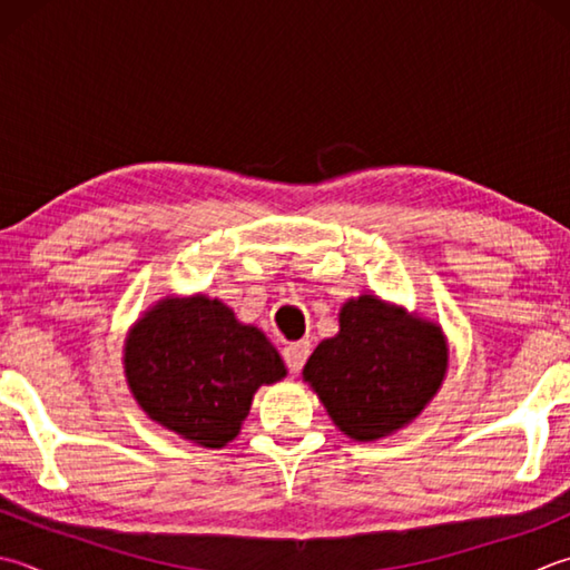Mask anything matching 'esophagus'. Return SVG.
Masks as SVG:
<instances>
[{
	"label": "esophagus",
	"mask_w": 570,
	"mask_h": 570,
	"mask_svg": "<svg viewBox=\"0 0 570 570\" xmlns=\"http://www.w3.org/2000/svg\"><path fill=\"white\" fill-rule=\"evenodd\" d=\"M308 353H311V343H308V341L288 343L286 348H284V361H286V365H288V371L298 373L301 367H304V363H306V358H308Z\"/></svg>",
	"instance_id": "esophagus-1"
}]
</instances>
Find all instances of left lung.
<instances>
[{"mask_svg":"<svg viewBox=\"0 0 570 570\" xmlns=\"http://www.w3.org/2000/svg\"><path fill=\"white\" fill-rule=\"evenodd\" d=\"M448 367L450 343L438 321L361 294L341 306L338 333L316 345L304 381L345 438L375 442L422 415Z\"/></svg>","mask_w":570,"mask_h":570,"instance_id":"obj_1","label":"left lung"}]
</instances>
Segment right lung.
<instances>
[{"label": "right lung", "mask_w": 570, "mask_h": 570, "mask_svg": "<svg viewBox=\"0 0 570 570\" xmlns=\"http://www.w3.org/2000/svg\"><path fill=\"white\" fill-rule=\"evenodd\" d=\"M122 373L140 410L197 448L237 438L254 393L286 377L262 328L242 323L219 298L163 296L122 343Z\"/></svg>", "instance_id": "right-lung-1"}]
</instances>
